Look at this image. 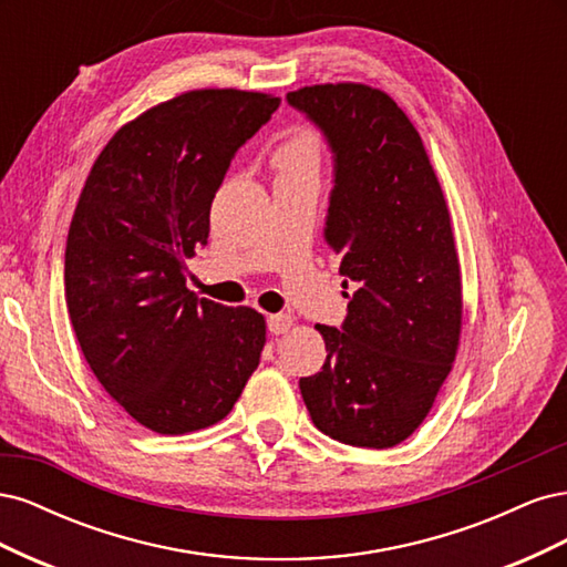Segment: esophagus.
<instances>
[{
  "label": "esophagus",
  "mask_w": 567,
  "mask_h": 567,
  "mask_svg": "<svg viewBox=\"0 0 567 567\" xmlns=\"http://www.w3.org/2000/svg\"><path fill=\"white\" fill-rule=\"evenodd\" d=\"M290 326H293V317H290V315H269V317H267V329H269V333H274V336L288 333Z\"/></svg>",
  "instance_id": "34e87169"
}]
</instances>
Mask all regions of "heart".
<instances>
[{
  "label": "heart",
  "mask_w": 567,
  "mask_h": 567,
  "mask_svg": "<svg viewBox=\"0 0 567 567\" xmlns=\"http://www.w3.org/2000/svg\"><path fill=\"white\" fill-rule=\"evenodd\" d=\"M271 165L279 175H293L302 169L319 167V140L312 130L293 127L271 151Z\"/></svg>",
  "instance_id": "heart-1"
}]
</instances>
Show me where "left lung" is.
Listing matches in <instances>:
<instances>
[{"label":"left lung","mask_w":567,"mask_h":567,"mask_svg":"<svg viewBox=\"0 0 567 567\" xmlns=\"http://www.w3.org/2000/svg\"><path fill=\"white\" fill-rule=\"evenodd\" d=\"M323 134L333 188L323 241L352 281L348 317L317 323L319 373L300 379L312 423L342 444L394 447L431 411L461 333V274L440 182L414 125L367 84L288 92Z\"/></svg>","instance_id":"1"}]
</instances>
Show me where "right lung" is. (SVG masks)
I'll use <instances>...</instances> for the list:
<instances>
[{"label":"right lung","mask_w":567,"mask_h":567,"mask_svg":"<svg viewBox=\"0 0 567 567\" xmlns=\"http://www.w3.org/2000/svg\"><path fill=\"white\" fill-rule=\"evenodd\" d=\"M277 96L198 90L146 111L99 153L65 246V302L84 359L161 435L225 419L265 348L250 307L198 300L186 257L208 246L229 165Z\"/></svg>","instance_id":"obj_1"}]
</instances>
